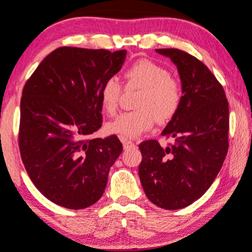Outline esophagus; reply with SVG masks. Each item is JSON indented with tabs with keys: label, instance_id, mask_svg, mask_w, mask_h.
<instances>
[{
	"label": "esophagus",
	"instance_id": "obj_1",
	"mask_svg": "<svg viewBox=\"0 0 252 252\" xmlns=\"http://www.w3.org/2000/svg\"><path fill=\"white\" fill-rule=\"evenodd\" d=\"M122 143H123V147H124V149H128V148L134 147V146H135V143L132 142V141H130V140H126V139H122Z\"/></svg>",
	"mask_w": 252,
	"mask_h": 252
}]
</instances>
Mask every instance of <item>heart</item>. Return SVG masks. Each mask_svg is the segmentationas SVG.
<instances>
[{
    "label": "heart",
    "instance_id": "1",
    "mask_svg": "<svg viewBox=\"0 0 252 252\" xmlns=\"http://www.w3.org/2000/svg\"><path fill=\"white\" fill-rule=\"evenodd\" d=\"M126 90L139 88L141 93L135 101L137 110L124 112L105 126L111 135L121 139H135L153 128L156 122L167 123L178 112L182 91L170 71L149 60L136 61L124 73ZM122 95V86L117 79L105 80L99 90L101 107L107 115H115Z\"/></svg>",
    "mask_w": 252,
    "mask_h": 252
}]
</instances>
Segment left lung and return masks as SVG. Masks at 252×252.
<instances>
[{
	"mask_svg": "<svg viewBox=\"0 0 252 252\" xmlns=\"http://www.w3.org/2000/svg\"><path fill=\"white\" fill-rule=\"evenodd\" d=\"M156 51L177 65L183 95L161 132L176 143H140L139 176L148 200L173 211L198 200L217 178L228 151V101L217 77L196 57L178 49Z\"/></svg>",
	"mask_w": 252,
	"mask_h": 252,
	"instance_id": "left-lung-1",
	"label": "left lung"
}]
</instances>
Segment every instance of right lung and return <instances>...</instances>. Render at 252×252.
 <instances>
[{
	"label": "right lung",
	"instance_id": "1",
	"mask_svg": "<svg viewBox=\"0 0 252 252\" xmlns=\"http://www.w3.org/2000/svg\"><path fill=\"white\" fill-rule=\"evenodd\" d=\"M126 51L62 46L27 80L19 147L30 178L51 202L84 209L103 196L123 151L116 135L90 139L101 126L99 90L121 70Z\"/></svg>",
	"mask_w": 252,
	"mask_h": 252
}]
</instances>
